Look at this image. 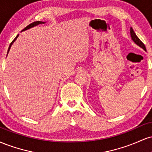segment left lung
<instances>
[{"instance_id": "1", "label": "left lung", "mask_w": 152, "mask_h": 152, "mask_svg": "<svg viewBox=\"0 0 152 152\" xmlns=\"http://www.w3.org/2000/svg\"><path fill=\"white\" fill-rule=\"evenodd\" d=\"M130 35H131V38H132V41H133L137 45V46H139V47H141V48H143L144 50H146V47L144 46V44L140 41V39L137 37V36L136 35L135 33H134L133 28H132V27H131L130 28Z\"/></svg>"}]
</instances>
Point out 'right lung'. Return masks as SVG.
I'll return each mask as SVG.
<instances>
[{"label":"right lung","instance_id":"add662e5","mask_svg":"<svg viewBox=\"0 0 152 152\" xmlns=\"http://www.w3.org/2000/svg\"><path fill=\"white\" fill-rule=\"evenodd\" d=\"M43 23H46V22H43V21H35V22H34V23H32L29 24V25L28 26H26V27L25 28H24L23 30L22 31H26V30H28V29H30V28H31L34 27V26H36L39 25V24H43ZM18 36H19V34H18V35H17V36L14 38V40H13V41H12L11 43H10V46H9V48H8V53H7V56H8V52H9V50H10V47H11L12 45H13V43L15 42V40H16V39H17V38L18 37Z\"/></svg>","mask_w":152,"mask_h":152}]
</instances>
